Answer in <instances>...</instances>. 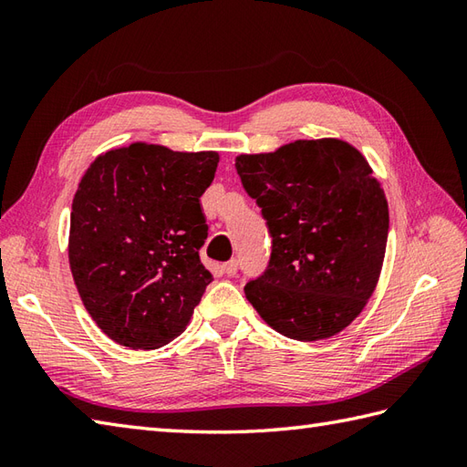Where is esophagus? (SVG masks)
I'll use <instances>...</instances> for the list:
<instances>
[{"label": "esophagus", "instance_id": "34e87169", "mask_svg": "<svg viewBox=\"0 0 467 467\" xmlns=\"http://www.w3.org/2000/svg\"><path fill=\"white\" fill-rule=\"evenodd\" d=\"M236 269H239V261H236V259H231V261L223 265V273L228 275V276L236 275Z\"/></svg>", "mask_w": 467, "mask_h": 467}]
</instances>
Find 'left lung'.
<instances>
[{
  "label": "left lung",
  "instance_id": "obj_1",
  "mask_svg": "<svg viewBox=\"0 0 467 467\" xmlns=\"http://www.w3.org/2000/svg\"><path fill=\"white\" fill-rule=\"evenodd\" d=\"M271 234L266 269L244 295L275 331L319 341L343 331L375 291L389 211L351 144L296 140L234 161Z\"/></svg>",
  "mask_w": 467,
  "mask_h": 467
}]
</instances>
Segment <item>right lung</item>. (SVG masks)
<instances>
[{
  "instance_id": "1",
  "label": "right lung",
  "mask_w": 467,
  "mask_h": 467,
  "mask_svg": "<svg viewBox=\"0 0 467 467\" xmlns=\"http://www.w3.org/2000/svg\"><path fill=\"white\" fill-rule=\"evenodd\" d=\"M216 152L130 144L98 156L69 216V266L96 325L130 349L184 331L213 283L198 251L208 236L201 196Z\"/></svg>"
}]
</instances>
